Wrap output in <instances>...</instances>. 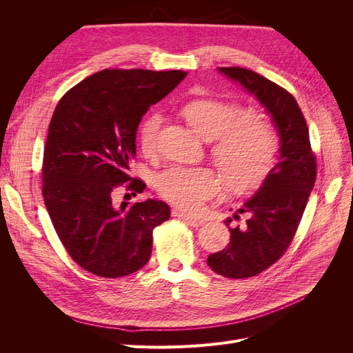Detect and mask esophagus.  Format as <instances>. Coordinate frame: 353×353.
<instances>
[{
	"mask_svg": "<svg viewBox=\"0 0 353 353\" xmlns=\"http://www.w3.org/2000/svg\"><path fill=\"white\" fill-rule=\"evenodd\" d=\"M178 216H179V219H183L185 223H188V225H191V227H200V225H203V219L201 218L194 216V215H190V213L178 212Z\"/></svg>",
	"mask_w": 353,
	"mask_h": 353,
	"instance_id": "1",
	"label": "esophagus"
}]
</instances>
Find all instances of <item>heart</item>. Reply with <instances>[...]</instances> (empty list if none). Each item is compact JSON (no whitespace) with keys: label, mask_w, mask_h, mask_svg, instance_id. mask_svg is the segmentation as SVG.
Listing matches in <instances>:
<instances>
[{"label":"heart","mask_w":353,"mask_h":353,"mask_svg":"<svg viewBox=\"0 0 353 353\" xmlns=\"http://www.w3.org/2000/svg\"><path fill=\"white\" fill-rule=\"evenodd\" d=\"M183 113L201 140H216L213 156L234 188L253 187L268 174L276 152V137L263 117L244 116L237 104L212 99L191 101ZM162 122L159 113L143 121L138 138L144 154L156 153ZM156 188L175 206L197 212L219 193L222 183L209 169L174 166L156 176Z\"/></svg>","instance_id":"1"}]
</instances>
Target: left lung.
I'll list each match as a JSON object with an SVG mask.
<instances>
[{"label": "left lung", "mask_w": 353, "mask_h": 353, "mask_svg": "<svg viewBox=\"0 0 353 353\" xmlns=\"http://www.w3.org/2000/svg\"><path fill=\"white\" fill-rule=\"evenodd\" d=\"M218 72L262 104L280 138L279 162L237 210L245 213L248 221L231 228L232 219L227 218L230 243L208 258V265L216 274L249 279L279 261L290 245L315 184L316 162L306 121L290 92L249 69L218 68ZM237 218L234 213V219Z\"/></svg>", "instance_id": "obj_1"}]
</instances>
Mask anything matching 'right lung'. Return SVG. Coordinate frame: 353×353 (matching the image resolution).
<instances>
[{"label": "right lung", "instance_id": "add662e5", "mask_svg": "<svg viewBox=\"0 0 353 353\" xmlns=\"http://www.w3.org/2000/svg\"><path fill=\"white\" fill-rule=\"evenodd\" d=\"M183 70L105 69L59 101L42 163V196L57 236L83 270L105 279L130 275L150 259L153 230L170 218L162 200L113 205V191L143 193L128 175L143 116L185 78Z\"/></svg>", "mask_w": 353, "mask_h": 353}]
</instances>
